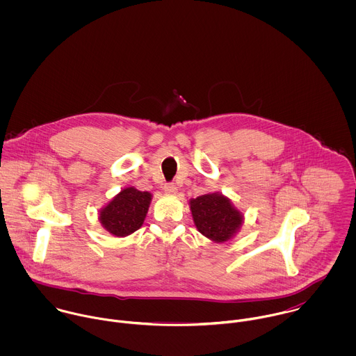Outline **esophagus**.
Instances as JSON below:
<instances>
[{
	"instance_id": "obj_1",
	"label": "esophagus",
	"mask_w": 356,
	"mask_h": 356,
	"mask_svg": "<svg viewBox=\"0 0 356 356\" xmlns=\"http://www.w3.org/2000/svg\"><path fill=\"white\" fill-rule=\"evenodd\" d=\"M177 186L174 185V184H165L164 185V192L167 193V195H175L177 193Z\"/></svg>"
}]
</instances>
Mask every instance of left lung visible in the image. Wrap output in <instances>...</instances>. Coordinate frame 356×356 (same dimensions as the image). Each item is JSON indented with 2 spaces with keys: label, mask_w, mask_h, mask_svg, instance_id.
<instances>
[{
  "label": "left lung",
  "mask_w": 356,
  "mask_h": 356,
  "mask_svg": "<svg viewBox=\"0 0 356 356\" xmlns=\"http://www.w3.org/2000/svg\"><path fill=\"white\" fill-rule=\"evenodd\" d=\"M189 207L197 230L213 243L232 240L244 223L243 212L219 192L192 199Z\"/></svg>",
  "instance_id": "1"
}]
</instances>
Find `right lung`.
Returning <instances> with one entry per match:
<instances>
[{"label": "right lung", "instance_id": "add662e5", "mask_svg": "<svg viewBox=\"0 0 356 356\" xmlns=\"http://www.w3.org/2000/svg\"><path fill=\"white\" fill-rule=\"evenodd\" d=\"M152 195L134 186L122 189L99 211L102 227L115 237H126L138 230L148 213Z\"/></svg>", "mask_w": 356, "mask_h": 356}]
</instances>
